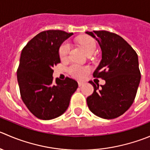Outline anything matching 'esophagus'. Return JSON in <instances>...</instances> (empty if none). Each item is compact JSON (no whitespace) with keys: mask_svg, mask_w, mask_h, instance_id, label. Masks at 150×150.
I'll return each instance as SVG.
<instances>
[{"mask_svg":"<svg viewBox=\"0 0 150 150\" xmlns=\"http://www.w3.org/2000/svg\"><path fill=\"white\" fill-rule=\"evenodd\" d=\"M83 83L81 82V81H78V86H83Z\"/></svg>","mask_w":150,"mask_h":150,"instance_id":"obj_1","label":"esophagus"}]
</instances>
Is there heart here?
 Instances as JSON below:
<instances>
[{
  "label": "heart",
  "instance_id": "heart-1",
  "mask_svg": "<svg viewBox=\"0 0 150 150\" xmlns=\"http://www.w3.org/2000/svg\"><path fill=\"white\" fill-rule=\"evenodd\" d=\"M80 45L83 47L87 55L91 53H95L97 46L96 42L93 39L88 36H82L78 40ZM70 50V45L68 42H64L59 49V56L62 60L67 59ZM89 69L88 67H82L78 65H72L69 68V71L74 77L78 78H82L86 73L88 72Z\"/></svg>",
  "mask_w": 150,
  "mask_h": 150
}]
</instances>
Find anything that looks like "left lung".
Segmentation results:
<instances>
[{"label":"left lung","mask_w":150,"mask_h":150,"mask_svg":"<svg viewBox=\"0 0 150 150\" xmlns=\"http://www.w3.org/2000/svg\"><path fill=\"white\" fill-rule=\"evenodd\" d=\"M102 50V59L93 73L105 81V85L90 83L94 92L87 97L89 110L106 120L122 115L133 104L141 81L139 58L133 47L119 35L107 30L86 31Z\"/></svg>","instance_id":"obj_1"}]
</instances>
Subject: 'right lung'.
Returning a JSON list of instances; mask_svg holds the SVG:
<instances>
[{
	"instance_id": "1",
	"label": "right lung",
	"mask_w": 150,
	"mask_h": 150,
	"mask_svg": "<svg viewBox=\"0 0 150 150\" xmlns=\"http://www.w3.org/2000/svg\"><path fill=\"white\" fill-rule=\"evenodd\" d=\"M73 34L49 30L35 36L23 49L17 72L20 95L29 110L37 118H57L68 108L78 84L69 78L53 81V67L60 63L59 48Z\"/></svg>"
}]
</instances>
